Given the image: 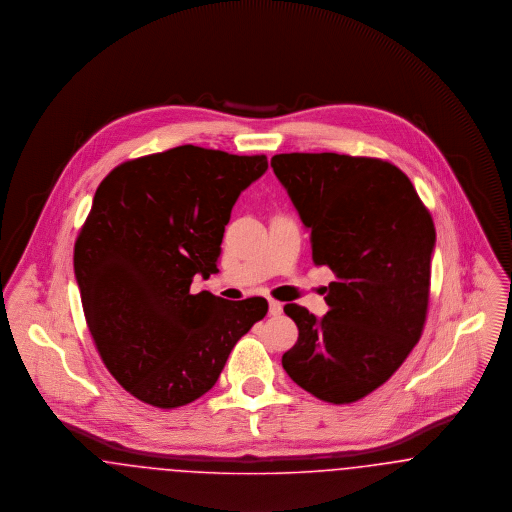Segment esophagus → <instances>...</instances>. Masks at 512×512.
Masks as SVG:
<instances>
[{"label":"esophagus","mask_w":512,"mask_h":512,"mask_svg":"<svg viewBox=\"0 0 512 512\" xmlns=\"http://www.w3.org/2000/svg\"><path fill=\"white\" fill-rule=\"evenodd\" d=\"M281 312H283V304H281L279 300L269 298V314H271V316H279Z\"/></svg>","instance_id":"obj_1"}]
</instances>
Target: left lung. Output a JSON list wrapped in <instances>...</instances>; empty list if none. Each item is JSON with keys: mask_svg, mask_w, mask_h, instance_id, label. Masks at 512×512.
<instances>
[{"mask_svg": "<svg viewBox=\"0 0 512 512\" xmlns=\"http://www.w3.org/2000/svg\"><path fill=\"white\" fill-rule=\"evenodd\" d=\"M271 167L310 229L314 264L337 277L322 320L285 304L298 341L283 368L320 401L354 403L393 376L422 335L430 210L397 165L377 158L293 152L273 156Z\"/></svg>", "mask_w": 512, "mask_h": 512, "instance_id": "8db88e82", "label": "left lung"}]
</instances>
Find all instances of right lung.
<instances>
[{
    "label": "right lung",
    "mask_w": 512,
    "mask_h": 512,
    "mask_svg": "<svg viewBox=\"0 0 512 512\" xmlns=\"http://www.w3.org/2000/svg\"><path fill=\"white\" fill-rule=\"evenodd\" d=\"M266 156L177 146L117 165L100 183L75 243L90 335L109 374L142 403L177 408L216 385L268 300L190 293L217 273L239 194Z\"/></svg>",
    "instance_id": "1"
}]
</instances>
